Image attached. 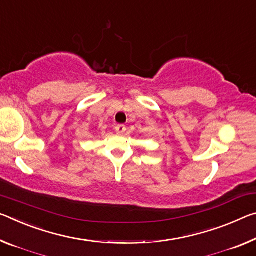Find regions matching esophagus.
<instances>
[{
  "label": "esophagus",
  "instance_id": "34e87169",
  "mask_svg": "<svg viewBox=\"0 0 256 256\" xmlns=\"http://www.w3.org/2000/svg\"><path fill=\"white\" fill-rule=\"evenodd\" d=\"M115 130H116V132L118 133V134H123V133L126 131V126H125V125H123V124H118V125H116Z\"/></svg>",
  "mask_w": 256,
  "mask_h": 256
}]
</instances>
